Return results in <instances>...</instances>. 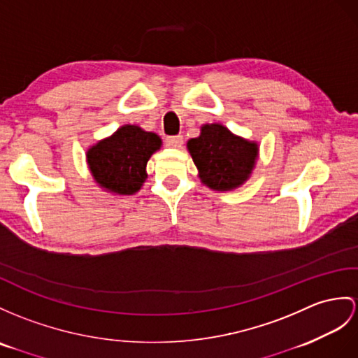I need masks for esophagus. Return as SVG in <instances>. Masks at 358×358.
Returning a JSON list of instances; mask_svg holds the SVG:
<instances>
[{
  "instance_id": "esophagus-1",
  "label": "esophagus",
  "mask_w": 358,
  "mask_h": 358,
  "mask_svg": "<svg viewBox=\"0 0 358 358\" xmlns=\"http://www.w3.org/2000/svg\"><path fill=\"white\" fill-rule=\"evenodd\" d=\"M165 144L169 147H174V149H179L184 144V136L182 135H174V136H167L165 138Z\"/></svg>"
}]
</instances>
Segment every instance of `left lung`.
I'll use <instances>...</instances> for the list:
<instances>
[{
	"mask_svg": "<svg viewBox=\"0 0 358 358\" xmlns=\"http://www.w3.org/2000/svg\"><path fill=\"white\" fill-rule=\"evenodd\" d=\"M187 147L202 184L215 191H229L245 184L258 158L257 143L234 135L217 123L203 124L200 135L191 138Z\"/></svg>",
	"mask_w": 358,
	"mask_h": 358,
	"instance_id": "1",
	"label": "left lung"
}]
</instances>
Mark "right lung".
I'll use <instances>...</instances> for the list:
<instances>
[{
  "label": "right lung",
  "instance_id": "add662e5",
  "mask_svg": "<svg viewBox=\"0 0 358 358\" xmlns=\"http://www.w3.org/2000/svg\"><path fill=\"white\" fill-rule=\"evenodd\" d=\"M161 138L139 126H121L86 152L88 167L97 184L115 194H135L145 182L147 161L159 150Z\"/></svg>",
  "mask_w": 358,
  "mask_h": 358
}]
</instances>
